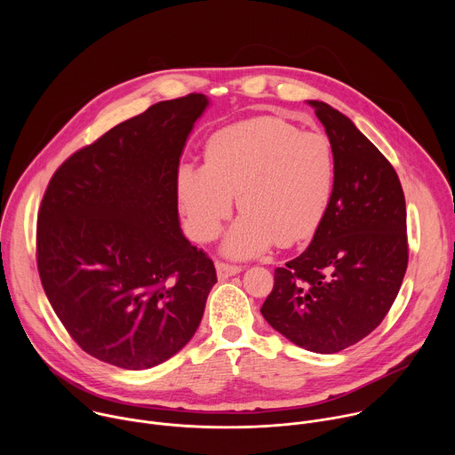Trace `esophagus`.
<instances>
[{
  "label": "esophagus",
  "mask_w": 455,
  "mask_h": 455,
  "mask_svg": "<svg viewBox=\"0 0 455 455\" xmlns=\"http://www.w3.org/2000/svg\"><path fill=\"white\" fill-rule=\"evenodd\" d=\"M216 270H218V279L220 281H225L235 274L241 272V267L237 265H230V263H225V261H218L216 263Z\"/></svg>",
  "instance_id": "esophagus-1"
}]
</instances>
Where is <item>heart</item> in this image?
I'll return each instance as SVG.
<instances>
[{
    "label": "heart",
    "mask_w": 455,
    "mask_h": 455,
    "mask_svg": "<svg viewBox=\"0 0 455 455\" xmlns=\"http://www.w3.org/2000/svg\"><path fill=\"white\" fill-rule=\"evenodd\" d=\"M335 151L318 132L279 116H257L220 129L205 149V165L178 169V198L192 235L214 239L232 214L243 216L228 232L225 251L261 253L272 243L291 246L320 225L335 187Z\"/></svg>",
    "instance_id": "obj_1"
}]
</instances>
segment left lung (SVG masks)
Wrapping results in <instances>:
<instances>
[{"label":"left lung","instance_id":"obj_1","mask_svg":"<svg viewBox=\"0 0 455 455\" xmlns=\"http://www.w3.org/2000/svg\"><path fill=\"white\" fill-rule=\"evenodd\" d=\"M335 151V187L311 244L283 268L261 313L293 344L339 353L374 331L402 288L407 209L400 178L355 124L309 100Z\"/></svg>","mask_w":455,"mask_h":455}]
</instances>
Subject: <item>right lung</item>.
<instances>
[{"mask_svg": "<svg viewBox=\"0 0 455 455\" xmlns=\"http://www.w3.org/2000/svg\"><path fill=\"white\" fill-rule=\"evenodd\" d=\"M209 100L148 108L53 172L37 212L43 290L76 344L120 369H149L196 333L218 283L178 221V165Z\"/></svg>", "mask_w": 455, "mask_h": 455, "instance_id": "obj_1", "label": "right lung"}]
</instances>
